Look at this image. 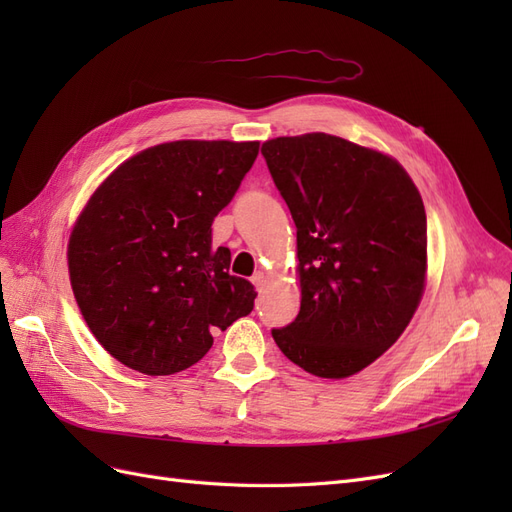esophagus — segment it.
<instances>
[{"mask_svg": "<svg viewBox=\"0 0 512 512\" xmlns=\"http://www.w3.org/2000/svg\"><path fill=\"white\" fill-rule=\"evenodd\" d=\"M265 282H267V275L265 273H262V271H256L254 275H252V284L260 290L262 286H265Z\"/></svg>", "mask_w": 512, "mask_h": 512, "instance_id": "obj_1", "label": "esophagus"}]
</instances>
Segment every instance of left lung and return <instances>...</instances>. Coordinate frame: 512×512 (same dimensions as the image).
I'll use <instances>...</instances> for the list:
<instances>
[{"label":"left lung","mask_w":512,"mask_h":512,"mask_svg":"<svg viewBox=\"0 0 512 512\" xmlns=\"http://www.w3.org/2000/svg\"><path fill=\"white\" fill-rule=\"evenodd\" d=\"M297 226L301 309L273 329L288 359L348 378L406 331L425 288L427 218L401 164L324 132L262 143Z\"/></svg>","instance_id":"1"}]
</instances>
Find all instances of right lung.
<instances>
[{
    "label": "right lung",
    "instance_id": "add662e5",
    "mask_svg": "<svg viewBox=\"0 0 512 512\" xmlns=\"http://www.w3.org/2000/svg\"><path fill=\"white\" fill-rule=\"evenodd\" d=\"M258 145L175 141L123 162L89 198L68 243L74 299L104 350L147 376L198 363L254 309V286L228 273L211 224L237 194Z\"/></svg>",
    "mask_w": 512,
    "mask_h": 512
}]
</instances>
